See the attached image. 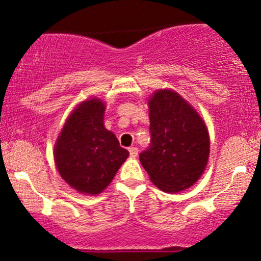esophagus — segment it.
<instances>
[{
  "label": "esophagus",
  "mask_w": 261,
  "mask_h": 261,
  "mask_svg": "<svg viewBox=\"0 0 261 261\" xmlns=\"http://www.w3.org/2000/svg\"><path fill=\"white\" fill-rule=\"evenodd\" d=\"M128 152H130V155L131 157H137V154H139V149L137 147H130L128 148Z\"/></svg>",
  "instance_id": "obj_1"
}]
</instances>
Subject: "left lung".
Instances as JSON below:
<instances>
[{
	"mask_svg": "<svg viewBox=\"0 0 261 261\" xmlns=\"http://www.w3.org/2000/svg\"><path fill=\"white\" fill-rule=\"evenodd\" d=\"M151 143L140 162L166 193L190 188L205 170L210 153L205 122L178 93L157 91L148 101Z\"/></svg>",
	"mask_w": 261,
	"mask_h": 261,
	"instance_id": "1",
	"label": "left lung"
}]
</instances>
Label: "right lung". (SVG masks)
I'll use <instances>...</instances> for the list:
<instances>
[{
    "label": "right lung",
    "mask_w": 261,
    "mask_h": 261,
    "mask_svg": "<svg viewBox=\"0 0 261 261\" xmlns=\"http://www.w3.org/2000/svg\"><path fill=\"white\" fill-rule=\"evenodd\" d=\"M106 107L99 99L80 104L68 116L55 146L60 175L77 191L95 195L106 189L128 152L103 125Z\"/></svg>",
    "instance_id": "add662e5"
}]
</instances>
